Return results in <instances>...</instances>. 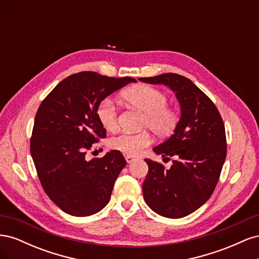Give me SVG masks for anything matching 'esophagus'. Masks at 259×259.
Instances as JSON below:
<instances>
[{"label":"esophagus","mask_w":259,"mask_h":259,"mask_svg":"<svg viewBox=\"0 0 259 259\" xmlns=\"http://www.w3.org/2000/svg\"><path fill=\"white\" fill-rule=\"evenodd\" d=\"M125 160H126L127 163H132L133 161L135 160L134 156H131V155H125Z\"/></svg>","instance_id":"34e87169"}]
</instances>
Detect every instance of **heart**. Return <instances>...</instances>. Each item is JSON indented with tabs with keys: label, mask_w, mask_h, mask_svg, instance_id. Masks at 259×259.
<instances>
[{
	"label": "heart",
	"mask_w": 259,
	"mask_h": 259,
	"mask_svg": "<svg viewBox=\"0 0 259 259\" xmlns=\"http://www.w3.org/2000/svg\"><path fill=\"white\" fill-rule=\"evenodd\" d=\"M128 105L144 113L143 126L151 130L156 136L168 137L176 131L180 114L177 109L167 106L166 94L149 85H137L122 94ZM97 117L108 131L117 127V109L110 98L100 101L97 106ZM152 139L148 132L121 133L112 137L109 146L126 155H137L144 148L151 144Z\"/></svg>",
	"instance_id": "1"
}]
</instances>
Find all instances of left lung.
<instances>
[{"label": "left lung", "mask_w": 259, "mask_h": 259, "mask_svg": "<svg viewBox=\"0 0 259 259\" xmlns=\"http://www.w3.org/2000/svg\"><path fill=\"white\" fill-rule=\"evenodd\" d=\"M149 84H164L176 93L182 116L174 134L153 151L174 158L165 169L161 163L145 159L148 174L144 199L155 213L182 218L201 207L213 194L227 155L225 124L218 109L186 76L164 73L140 77Z\"/></svg>", "instance_id": "left-lung-1"}]
</instances>
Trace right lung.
Instances as JSON below:
<instances>
[{
  "mask_svg": "<svg viewBox=\"0 0 259 259\" xmlns=\"http://www.w3.org/2000/svg\"><path fill=\"white\" fill-rule=\"evenodd\" d=\"M93 71L62 80L44 98L35 114L30 152L45 193L61 210L90 216L110 201L115 180L126 165L120 151L86 160V151L105 138L97 117L101 100L128 83Z\"/></svg>",
  "mask_w": 259,
  "mask_h": 259,
  "instance_id": "obj_1",
  "label": "right lung"
}]
</instances>
